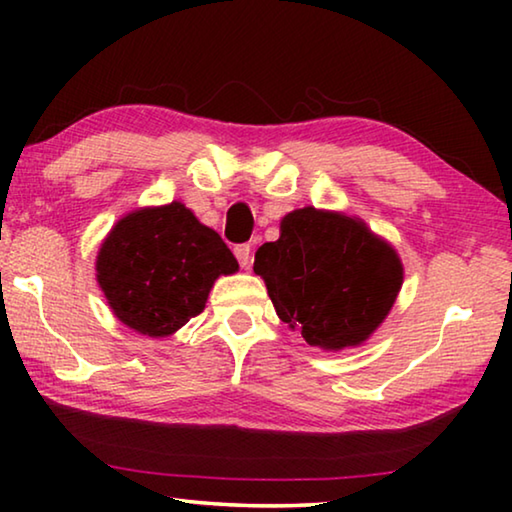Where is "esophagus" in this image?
I'll list each match as a JSON object with an SVG mask.
<instances>
[{"label": "esophagus", "mask_w": 512, "mask_h": 512, "mask_svg": "<svg viewBox=\"0 0 512 512\" xmlns=\"http://www.w3.org/2000/svg\"><path fill=\"white\" fill-rule=\"evenodd\" d=\"M235 255H237V259H239V264L244 266V268H248L250 262H253V248H250V244L237 246V248H235Z\"/></svg>", "instance_id": "esophagus-1"}]
</instances>
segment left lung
Masks as SVG:
<instances>
[{
    "label": "left lung",
    "instance_id": "8db88e82",
    "mask_svg": "<svg viewBox=\"0 0 512 512\" xmlns=\"http://www.w3.org/2000/svg\"><path fill=\"white\" fill-rule=\"evenodd\" d=\"M253 271L282 323L325 352L366 343L404 282L397 250L366 221L311 205L284 216L280 239L259 246Z\"/></svg>",
    "mask_w": 512,
    "mask_h": 512
}]
</instances>
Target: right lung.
I'll return each mask as SVG.
<instances>
[{
	"instance_id": "obj_1",
	"label": "right lung",
	"mask_w": 512,
	"mask_h": 512,
	"mask_svg": "<svg viewBox=\"0 0 512 512\" xmlns=\"http://www.w3.org/2000/svg\"><path fill=\"white\" fill-rule=\"evenodd\" d=\"M94 268L119 323L164 339L201 314L214 282L237 273L239 264L219 232L171 201L121 216L101 241Z\"/></svg>"
}]
</instances>
